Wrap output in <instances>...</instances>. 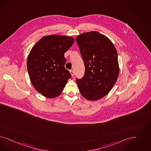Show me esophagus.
I'll list each match as a JSON object with an SVG mask.
<instances>
[{
	"instance_id": "obj_1",
	"label": "esophagus",
	"mask_w": 151,
	"mask_h": 151,
	"mask_svg": "<svg viewBox=\"0 0 151 151\" xmlns=\"http://www.w3.org/2000/svg\"><path fill=\"white\" fill-rule=\"evenodd\" d=\"M70 72L71 73V75L72 77H73V76H74V72H73V70H70Z\"/></svg>"
}]
</instances>
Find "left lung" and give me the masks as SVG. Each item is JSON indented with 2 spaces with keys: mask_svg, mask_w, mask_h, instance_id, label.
<instances>
[{
  "mask_svg": "<svg viewBox=\"0 0 151 151\" xmlns=\"http://www.w3.org/2000/svg\"><path fill=\"white\" fill-rule=\"evenodd\" d=\"M76 41L85 67L83 78H76L80 92L89 100L101 99L109 93L118 78L116 50L107 37L98 32L83 33Z\"/></svg>",
  "mask_w": 151,
  "mask_h": 151,
  "instance_id": "obj_1",
  "label": "left lung"
}]
</instances>
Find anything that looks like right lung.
<instances>
[{
    "label": "right lung",
    "instance_id": "right-lung-1",
    "mask_svg": "<svg viewBox=\"0 0 151 151\" xmlns=\"http://www.w3.org/2000/svg\"><path fill=\"white\" fill-rule=\"evenodd\" d=\"M75 42L71 37L50 35L43 37L32 47L27 66L30 80L38 92L54 98L63 92L71 78L65 68L64 54Z\"/></svg>",
    "mask_w": 151,
    "mask_h": 151
}]
</instances>
